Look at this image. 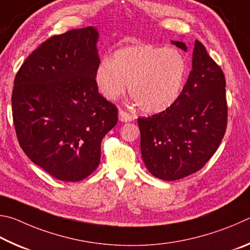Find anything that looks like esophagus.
Here are the masks:
<instances>
[{
    "instance_id": "esophagus-1",
    "label": "esophagus",
    "mask_w": 250,
    "mask_h": 250,
    "mask_svg": "<svg viewBox=\"0 0 250 250\" xmlns=\"http://www.w3.org/2000/svg\"><path fill=\"white\" fill-rule=\"evenodd\" d=\"M118 118H120L121 122H132L134 121V116L130 115V114L126 113L124 111H122V109H120V112H118Z\"/></svg>"
}]
</instances>
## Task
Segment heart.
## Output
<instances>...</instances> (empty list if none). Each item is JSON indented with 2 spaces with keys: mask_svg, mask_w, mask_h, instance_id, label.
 <instances>
[{
  "mask_svg": "<svg viewBox=\"0 0 250 250\" xmlns=\"http://www.w3.org/2000/svg\"><path fill=\"white\" fill-rule=\"evenodd\" d=\"M187 60L174 48L156 45L127 46L103 59L95 70V82L105 99L114 101L127 87L141 111L161 113L180 95Z\"/></svg>",
  "mask_w": 250,
  "mask_h": 250,
  "instance_id": "heart-1",
  "label": "heart"
}]
</instances>
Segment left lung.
I'll return each mask as SVG.
<instances>
[{"mask_svg": "<svg viewBox=\"0 0 250 250\" xmlns=\"http://www.w3.org/2000/svg\"><path fill=\"white\" fill-rule=\"evenodd\" d=\"M172 43L187 51L185 42ZM225 84L220 65L195 41L192 70L178 100L164 112L137 120L142 157L152 176L179 180L211 159L226 130Z\"/></svg>", "mask_w": 250, "mask_h": 250, "instance_id": "8db88e82", "label": "left lung"}]
</instances>
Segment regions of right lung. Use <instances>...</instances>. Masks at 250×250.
Wrapping results in <instances>:
<instances>
[{
    "mask_svg": "<svg viewBox=\"0 0 250 250\" xmlns=\"http://www.w3.org/2000/svg\"><path fill=\"white\" fill-rule=\"evenodd\" d=\"M99 32L93 26L50 37L21 64L12 93L13 121L26 156L61 181L98 168L101 142L117 108L99 93Z\"/></svg>",
    "mask_w": 250,
    "mask_h": 250,
    "instance_id": "add662e5",
    "label": "right lung"
}]
</instances>
